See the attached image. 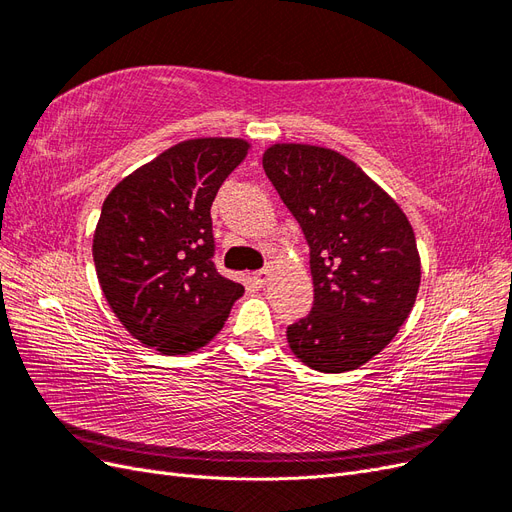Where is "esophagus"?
Here are the masks:
<instances>
[{
    "mask_svg": "<svg viewBox=\"0 0 512 512\" xmlns=\"http://www.w3.org/2000/svg\"><path fill=\"white\" fill-rule=\"evenodd\" d=\"M269 280H271V269H260L254 273V282L258 286H265Z\"/></svg>",
    "mask_w": 512,
    "mask_h": 512,
    "instance_id": "obj_1",
    "label": "esophagus"
}]
</instances>
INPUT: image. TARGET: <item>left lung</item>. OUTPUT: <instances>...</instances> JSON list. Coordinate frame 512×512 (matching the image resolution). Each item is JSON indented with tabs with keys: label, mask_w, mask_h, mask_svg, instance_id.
<instances>
[{
	"label": "left lung",
	"mask_w": 512,
	"mask_h": 512,
	"mask_svg": "<svg viewBox=\"0 0 512 512\" xmlns=\"http://www.w3.org/2000/svg\"><path fill=\"white\" fill-rule=\"evenodd\" d=\"M262 168L309 245L314 307L288 327L294 356L344 374L389 346L421 286V256L406 213L342 153L275 143Z\"/></svg>",
	"instance_id": "obj_1"
}]
</instances>
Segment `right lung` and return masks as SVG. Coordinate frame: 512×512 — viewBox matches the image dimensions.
Returning a JSON list of instances; mask_svg holds the SVG:
<instances>
[{"label": "right lung", "mask_w": 512, "mask_h": 512, "mask_svg": "<svg viewBox=\"0 0 512 512\" xmlns=\"http://www.w3.org/2000/svg\"><path fill=\"white\" fill-rule=\"evenodd\" d=\"M247 149L243 138H192L106 196L94 232L98 282L113 314L147 348L170 356L207 346L243 294L213 265L211 205Z\"/></svg>", "instance_id": "obj_1"}]
</instances>
